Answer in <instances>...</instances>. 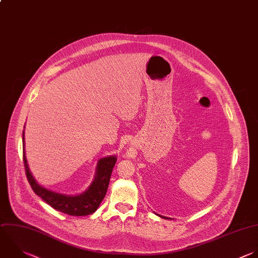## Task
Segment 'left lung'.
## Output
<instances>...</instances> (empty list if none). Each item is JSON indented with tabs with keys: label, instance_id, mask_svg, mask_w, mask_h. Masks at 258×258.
Segmentation results:
<instances>
[{
	"label": "left lung",
	"instance_id": "8db88e82",
	"mask_svg": "<svg viewBox=\"0 0 258 258\" xmlns=\"http://www.w3.org/2000/svg\"><path fill=\"white\" fill-rule=\"evenodd\" d=\"M157 216H159V217H162V218H164L165 219V217H163V216H160V215H158V214H156ZM166 219H168V218H166Z\"/></svg>",
	"mask_w": 258,
	"mask_h": 258
}]
</instances>
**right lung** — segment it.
Masks as SVG:
<instances>
[{
	"instance_id": "obj_1",
	"label": "right lung",
	"mask_w": 258,
	"mask_h": 258,
	"mask_svg": "<svg viewBox=\"0 0 258 258\" xmlns=\"http://www.w3.org/2000/svg\"><path fill=\"white\" fill-rule=\"evenodd\" d=\"M25 128V126H24ZM24 143V132H23ZM23 161L27 179L34 190L45 203L50 205L53 209L71 215V216H87L95 213L106 196L111 173L117 161L115 155L101 158L98 161L96 175L94 181L84 192L77 196H68L58 194L41 186L33 177L25 156V149H23Z\"/></svg>"
}]
</instances>
